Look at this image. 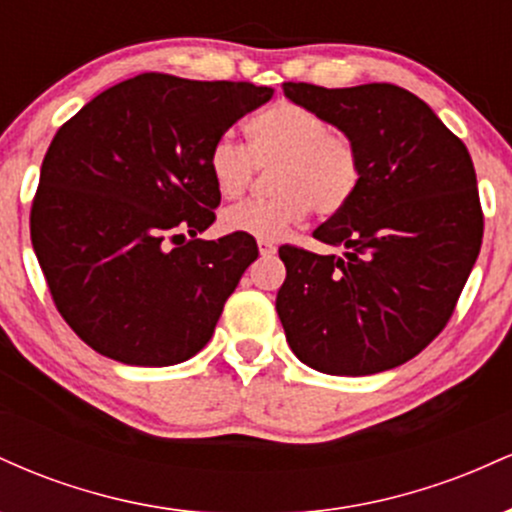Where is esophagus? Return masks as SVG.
Instances as JSON below:
<instances>
[{
	"label": "esophagus",
	"instance_id": "obj_1",
	"mask_svg": "<svg viewBox=\"0 0 512 512\" xmlns=\"http://www.w3.org/2000/svg\"><path fill=\"white\" fill-rule=\"evenodd\" d=\"M257 248H260L262 257H269V255H274V252H276L272 240H257Z\"/></svg>",
	"mask_w": 512,
	"mask_h": 512
}]
</instances>
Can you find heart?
<instances>
[{"label": "heart", "mask_w": 512, "mask_h": 512, "mask_svg": "<svg viewBox=\"0 0 512 512\" xmlns=\"http://www.w3.org/2000/svg\"><path fill=\"white\" fill-rule=\"evenodd\" d=\"M250 149L221 134L209 149V173L223 199L243 195L257 168H274L269 199H250L226 209L228 233L276 240L301 223L310 209L317 216L339 214L356 197L363 178L361 149L349 134L330 129L325 115L308 105L281 101L248 122Z\"/></svg>", "instance_id": "b5f03b06"}]
</instances>
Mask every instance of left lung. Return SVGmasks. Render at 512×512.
Listing matches in <instances>:
<instances>
[{"instance_id":"1","label":"left lung","mask_w":512,"mask_h":512,"mask_svg":"<svg viewBox=\"0 0 512 512\" xmlns=\"http://www.w3.org/2000/svg\"><path fill=\"white\" fill-rule=\"evenodd\" d=\"M284 93L349 134L363 156L356 197L313 233L344 245V257L279 248L286 342L327 375L402 366L443 332L477 262L484 211L472 156L407 88L286 81Z\"/></svg>"}]
</instances>
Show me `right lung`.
<instances>
[{
	"instance_id": "add662e5",
	"label": "right lung",
	"mask_w": 512,
	"mask_h": 512,
	"mask_svg": "<svg viewBox=\"0 0 512 512\" xmlns=\"http://www.w3.org/2000/svg\"><path fill=\"white\" fill-rule=\"evenodd\" d=\"M272 93L146 72L57 129L33 197L31 243L55 308L93 351L161 368L207 346L257 260L250 236L197 238L221 204L209 149Z\"/></svg>"
}]
</instances>
